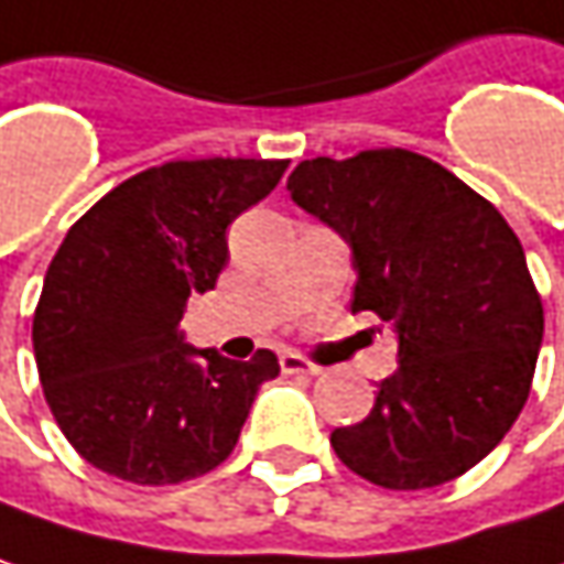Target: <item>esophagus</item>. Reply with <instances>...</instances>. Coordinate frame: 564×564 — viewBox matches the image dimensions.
Returning <instances> with one entry per match:
<instances>
[{
  "label": "esophagus",
  "instance_id": "obj_1",
  "mask_svg": "<svg viewBox=\"0 0 564 564\" xmlns=\"http://www.w3.org/2000/svg\"><path fill=\"white\" fill-rule=\"evenodd\" d=\"M281 368H283V375H310V378L323 371L319 365H313V361H310V358H303L300 351H283Z\"/></svg>",
  "mask_w": 564,
  "mask_h": 564
}]
</instances>
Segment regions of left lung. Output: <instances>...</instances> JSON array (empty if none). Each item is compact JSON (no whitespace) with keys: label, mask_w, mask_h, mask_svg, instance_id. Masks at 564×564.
<instances>
[{"label":"left lung","mask_w":564,"mask_h":564,"mask_svg":"<svg viewBox=\"0 0 564 564\" xmlns=\"http://www.w3.org/2000/svg\"><path fill=\"white\" fill-rule=\"evenodd\" d=\"M286 189L351 245V313L400 338V368L361 423L335 430V455L387 490L462 478L510 433L536 375L545 319L517 231L406 148L303 161Z\"/></svg>","instance_id":"8db88e82"}]
</instances>
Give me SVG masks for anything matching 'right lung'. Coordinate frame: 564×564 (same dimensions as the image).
Masks as SVG:
<instances>
[{
  "mask_svg": "<svg viewBox=\"0 0 564 564\" xmlns=\"http://www.w3.org/2000/svg\"><path fill=\"white\" fill-rule=\"evenodd\" d=\"M290 161L203 158L148 167L70 226L57 248L31 341L44 400L79 455L129 485L199 478L231 455L258 387L281 375L258 348L229 361L189 348V293L213 290L226 229L261 203Z\"/></svg>",
  "mask_w": 564,
  "mask_h": 564,
  "instance_id": "right-lung-1",
  "label": "right lung"
}]
</instances>
